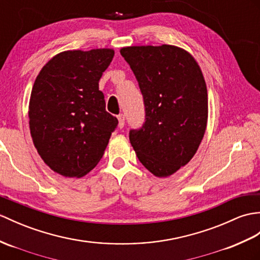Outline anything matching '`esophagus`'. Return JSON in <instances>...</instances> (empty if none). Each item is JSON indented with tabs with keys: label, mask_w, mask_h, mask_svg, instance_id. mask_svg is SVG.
<instances>
[{
	"label": "esophagus",
	"mask_w": 260,
	"mask_h": 260,
	"mask_svg": "<svg viewBox=\"0 0 260 260\" xmlns=\"http://www.w3.org/2000/svg\"><path fill=\"white\" fill-rule=\"evenodd\" d=\"M117 118H118V125H119V127L123 128L124 125H125V115H123V114H119V115L117 116Z\"/></svg>",
	"instance_id": "34e87169"
}]
</instances>
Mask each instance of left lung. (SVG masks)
<instances>
[{
	"mask_svg": "<svg viewBox=\"0 0 260 260\" xmlns=\"http://www.w3.org/2000/svg\"><path fill=\"white\" fill-rule=\"evenodd\" d=\"M138 82L145 107L142 127L129 131L138 159L167 177L195 155L206 131L207 88L189 53L173 45L120 50Z\"/></svg>",
	"mask_w": 260,
	"mask_h": 260,
	"instance_id": "8db88e82",
	"label": "left lung"
}]
</instances>
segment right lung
<instances>
[{
  "label": "right lung",
  "instance_id": "1",
  "mask_svg": "<svg viewBox=\"0 0 260 260\" xmlns=\"http://www.w3.org/2000/svg\"><path fill=\"white\" fill-rule=\"evenodd\" d=\"M113 57L110 48L66 51L50 59L35 80L28 107L34 146L65 177L92 171L118 125L99 89Z\"/></svg>",
  "mask_w": 260,
  "mask_h": 260
}]
</instances>
